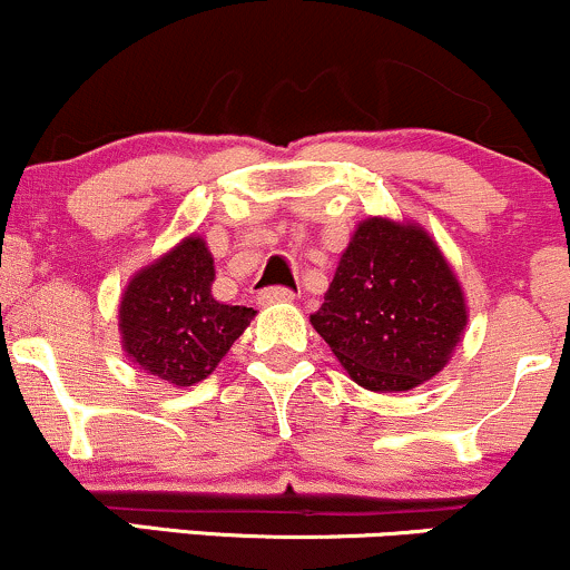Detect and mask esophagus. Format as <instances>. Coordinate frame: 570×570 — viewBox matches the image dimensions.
Returning a JSON list of instances; mask_svg holds the SVG:
<instances>
[{
    "label": "esophagus",
    "mask_w": 570,
    "mask_h": 570,
    "mask_svg": "<svg viewBox=\"0 0 570 570\" xmlns=\"http://www.w3.org/2000/svg\"><path fill=\"white\" fill-rule=\"evenodd\" d=\"M259 303L271 305V303H289L294 299V292L286 289V286H267V289L259 292Z\"/></svg>",
    "instance_id": "1"
}]
</instances>
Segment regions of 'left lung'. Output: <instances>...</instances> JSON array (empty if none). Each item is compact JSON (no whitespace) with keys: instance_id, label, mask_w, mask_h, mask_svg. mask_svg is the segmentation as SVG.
I'll list each match as a JSON object with an SVG mask.
<instances>
[{"instance_id":"obj_1","label":"left lung","mask_w":570,"mask_h":570,"mask_svg":"<svg viewBox=\"0 0 570 570\" xmlns=\"http://www.w3.org/2000/svg\"><path fill=\"white\" fill-rule=\"evenodd\" d=\"M311 324L353 381L391 394L448 364L466 305L448 259L421 227L372 217L353 233Z\"/></svg>"}]
</instances>
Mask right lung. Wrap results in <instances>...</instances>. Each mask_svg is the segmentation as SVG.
<instances>
[{"label": "right lung", "instance_id": "1", "mask_svg": "<svg viewBox=\"0 0 570 570\" xmlns=\"http://www.w3.org/2000/svg\"><path fill=\"white\" fill-rule=\"evenodd\" d=\"M212 284L214 259L195 235L136 273L120 303L130 362L174 385H195L212 375L257 313L222 305Z\"/></svg>", "mask_w": 570, "mask_h": 570}]
</instances>
